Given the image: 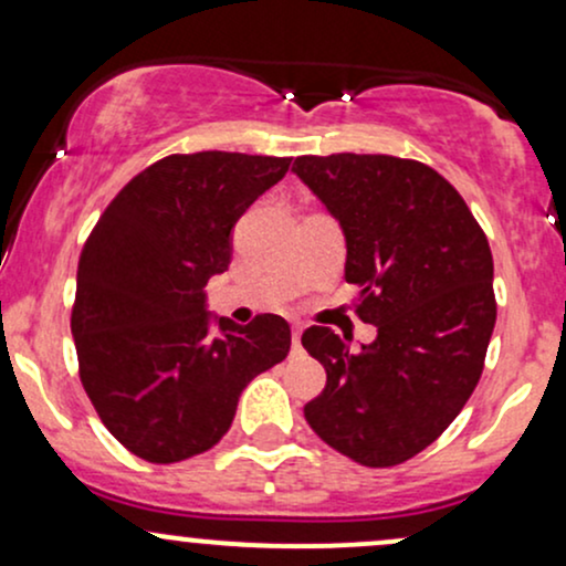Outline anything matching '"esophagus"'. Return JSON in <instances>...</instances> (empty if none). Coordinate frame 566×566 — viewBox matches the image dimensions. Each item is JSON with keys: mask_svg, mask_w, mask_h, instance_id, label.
<instances>
[{"mask_svg": "<svg viewBox=\"0 0 566 566\" xmlns=\"http://www.w3.org/2000/svg\"><path fill=\"white\" fill-rule=\"evenodd\" d=\"M301 335H303V324L301 322H292V343H301Z\"/></svg>", "mask_w": 566, "mask_h": 566, "instance_id": "esophagus-1", "label": "esophagus"}]
</instances>
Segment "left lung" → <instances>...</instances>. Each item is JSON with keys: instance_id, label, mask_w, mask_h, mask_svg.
<instances>
[{"instance_id": "left-lung-1", "label": "left lung", "mask_w": 566, "mask_h": 566, "mask_svg": "<svg viewBox=\"0 0 566 566\" xmlns=\"http://www.w3.org/2000/svg\"><path fill=\"white\" fill-rule=\"evenodd\" d=\"M292 172L340 223L356 314L378 327L361 350L305 329L303 348L327 369L305 420L356 463L399 465L444 433L482 378L497 316L490 242L423 161L329 154L297 157Z\"/></svg>"}]
</instances>
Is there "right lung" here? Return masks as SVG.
<instances>
[{
	"instance_id": "add662e5",
	"label": "right lung",
	"mask_w": 566,
	"mask_h": 566,
	"mask_svg": "<svg viewBox=\"0 0 566 566\" xmlns=\"http://www.w3.org/2000/svg\"><path fill=\"white\" fill-rule=\"evenodd\" d=\"M290 161L172 154L135 175L84 242L71 311L82 386L114 439L148 463L216 447L247 382L287 356L282 316L244 327L212 316L205 287L229 271L237 220Z\"/></svg>"
}]
</instances>
